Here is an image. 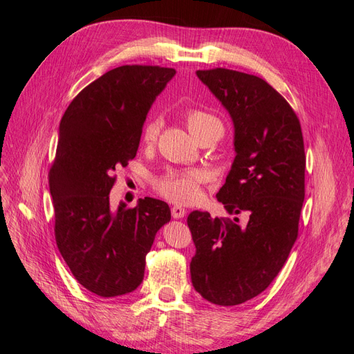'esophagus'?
<instances>
[{"label": "esophagus", "mask_w": 354, "mask_h": 354, "mask_svg": "<svg viewBox=\"0 0 354 354\" xmlns=\"http://www.w3.org/2000/svg\"><path fill=\"white\" fill-rule=\"evenodd\" d=\"M171 216H173L174 218H181L186 216V209L180 205H174L173 208H171Z\"/></svg>", "instance_id": "1"}]
</instances>
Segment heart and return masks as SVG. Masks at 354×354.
<instances>
[{
	"mask_svg": "<svg viewBox=\"0 0 354 354\" xmlns=\"http://www.w3.org/2000/svg\"><path fill=\"white\" fill-rule=\"evenodd\" d=\"M185 122L190 134L199 142L205 137H218L223 134V124L217 116H214L205 111L190 109L185 113ZM159 133V122L149 121L142 133V140L146 145H152ZM201 176L194 171L187 173H176L169 171L164 176L155 180V189L159 195L177 202V203H192L201 195Z\"/></svg>",
	"mask_w": 354,
	"mask_h": 354,
	"instance_id": "obj_1",
	"label": "heart"
}]
</instances>
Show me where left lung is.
Masks as SVG:
<instances>
[{
    "label": "left lung",
    "instance_id": "left-lung-1",
    "mask_svg": "<svg viewBox=\"0 0 354 354\" xmlns=\"http://www.w3.org/2000/svg\"><path fill=\"white\" fill-rule=\"evenodd\" d=\"M234 127V160L217 199L232 216L189 214L196 246L192 283L217 306H238L261 294L283 267L298 236L304 202L301 125L289 103L255 75L216 68L196 71Z\"/></svg>",
    "mask_w": 354,
    "mask_h": 354
}]
</instances>
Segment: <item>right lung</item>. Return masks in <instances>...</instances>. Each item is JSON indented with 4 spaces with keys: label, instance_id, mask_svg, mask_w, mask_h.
Wrapping results in <instances>:
<instances>
[{
    "label": "right lung",
    "instance_id": "add662e5",
    "mask_svg": "<svg viewBox=\"0 0 354 354\" xmlns=\"http://www.w3.org/2000/svg\"><path fill=\"white\" fill-rule=\"evenodd\" d=\"M176 75L173 68L125 65L102 75L63 115L48 174L57 248L72 274L100 297H118L143 282L146 254L171 220L168 203H109L115 169L136 158L146 115Z\"/></svg>",
    "mask_w": 354,
    "mask_h": 354
}]
</instances>
